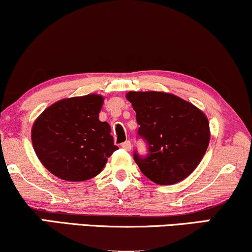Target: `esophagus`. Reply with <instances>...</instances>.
Segmentation results:
<instances>
[{
  "label": "esophagus",
  "mask_w": 252,
  "mask_h": 252,
  "mask_svg": "<svg viewBox=\"0 0 252 252\" xmlns=\"http://www.w3.org/2000/svg\"><path fill=\"white\" fill-rule=\"evenodd\" d=\"M122 148H123L124 150H126V151L131 150V143H130V141L123 142V143H122Z\"/></svg>",
  "instance_id": "obj_1"
}]
</instances>
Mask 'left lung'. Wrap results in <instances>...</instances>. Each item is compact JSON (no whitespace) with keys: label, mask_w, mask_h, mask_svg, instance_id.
Segmentation results:
<instances>
[{"label":"left lung","mask_w":252,"mask_h":252,"mask_svg":"<svg viewBox=\"0 0 252 252\" xmlns=\"http://www.w3.org/2000/svg\"><path fill=\"white\" fill-rule=\"evenodd\" d=\"M136 111L138 136L148 154L134 159L145 177L160 186L187 178L199 164L210 141L208 118L191 103L172 94L129 92Z\"/></svg>","instance_id":"obj_1"}]
</instances>
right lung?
Listing matches in <instances>:
<instances>
[{
	"label": "right lung",
	"instance_id": "obj_1",
	"mask_svg": "<svg viewBox=\"0 0 252 252\" xmlns=\"http://www.w3.org/2000/svg\"><path fill=\"white\" fill-rule=\"evenodd\" d=\"M102 104L103 97L96 94L61 99L35 121L32 147L42 164L56 177L90 180L118 149L110 126L98 118Z\"/></svg>",
	"mask_w": 252,
	"mask_h": 252
}]
</instances>
